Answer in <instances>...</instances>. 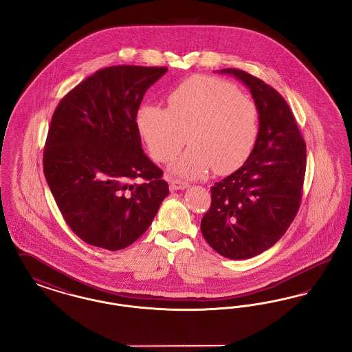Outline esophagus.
<instances>
[{
	"mask_svg": "<svg viewBox=\"0 0 352 352\" xmlns=\"http://www.w3.org/2000/svg\"><path fill=\"white\" fill-rule=\"evenodd\" d=\"M187 187H188V184H186L184 181H179V179H171V181H170V190H171V191L186 190Z\"/></svg>",
	"mask_w": 352,
	"mask_h": 352,
	"instance_id": "1",
	"label": "esophagus"
}]
</instances>
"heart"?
Instances as JSON below:
<instances>
[{"mask_svg": "<svg viewBox=\"0 0 352 352\" xmlns=\"http://www.w3.org/2000/svg\"><path fill=\"white\" fill-rule=\"evenodd\" d=\"M168 109L144 104L137 128L151 157L171 161L186 141L191 145L171 166L173 173L197 179L210 168L227 174L244 165L258 137V109L234 84L195 76L168 95Z\"/></svg>", "mask_w": 352, "mask_h": 352, "instance_id": "heart-1", "label": "heart"}]
</instances>
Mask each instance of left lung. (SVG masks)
Masks as SVG:
<instances>
[{
  "label": "left lung",
  "instance_id": "8db88e82",
  "mask_svg": "<svg viewBox=\"0 0 352 352\" xmlns=\"http://www.w3.org/2000/svg\"><path fill=\"white\" fill-rule=\"evenodd\" d=\"M251 91L258 109V137L250 158L211 187L201 219L203 237L219 254L245 260L272 248L300 208L306 144L287 102L251 74L226 68Z\"/></svg>",
  "mask_w": 352,
  "mask_h": 352
}]
</instances>
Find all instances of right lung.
<instances>
[{
  "mask_svg": "<svg viewBox=\"0 0 352 352\" xmlns=\"http://www.w3.org/2000/svg\"><path fill=\"white\" fill-rule=\"evenodd\" d=\"M166 67L96 71L58 104L43 171L68 227L87 244L124 250L144 234L168 195L162 170L142 151L137 112ZM141 177V184L135 183Z\"/></svg>",
  "mask_w": 352,
  "mask_h": 352,
  "instance_id": "obj_1",
  "label": "right lung"
}]
</instances>
